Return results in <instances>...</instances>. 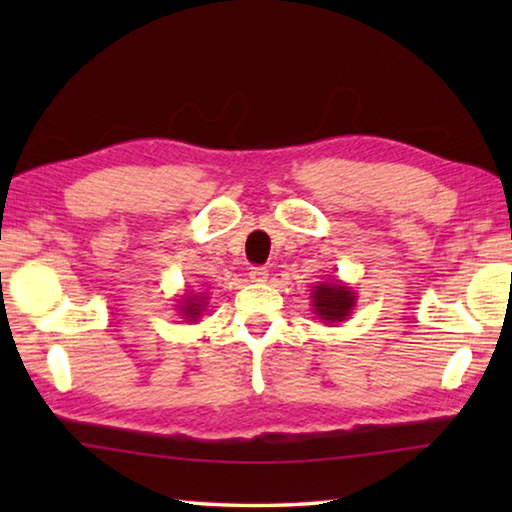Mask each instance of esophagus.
I'll use <instances>...</instances> for the list:
<instances>
[{
	"label": "esophagus",
	"instance_id": "1",
	"mask_svg": "<svg viewBox=\"0 0 512 512\" xmlns=\"http://www.w3.org/2000/svg\"><path fill=\"white\" fill-rule=\"evenodd\" d=\"M266 277H268V271L264 266L250 268V280H253V282H266Z\"/></svg>",
	"mask_w": 512,
	"mask_h": 512
}]
</instances>
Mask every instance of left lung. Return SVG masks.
Instances as JSON below:
<instances>
[{
	"instance_id": "1",
	"label": "left lung",
	"mask_w": 512,
	"mask_h": 512,
	"mask_svg": "<svg viewBox=\"0 0 512 512\" xmlns=\"http://www.w3.org/2000/svg\"><path fill=\"white\" fill-rule=\"evenodd\" d=\"M354 296L350 287L341 282H320L311 291V302H314V314L323 323H341L348 318L354 309Z\"/></svg>"
}]
</instances>
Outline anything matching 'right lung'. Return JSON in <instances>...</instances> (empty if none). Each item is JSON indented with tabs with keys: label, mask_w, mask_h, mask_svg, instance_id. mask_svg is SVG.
I'll list each match as a JSON object with an SVG mask.
<instances>
[{
	"label": "right lung",
	"mask_w": 512,
	"mask_h": 512,
	"mask_svg": "<svg viewBox=\"0 0 512 512\" xmlns=\"http://www.w3.org/2000/svg\"><path fill=\"white\" fill-rule=\"evenodd\" d=\"M205 296H183V300H180V314H183L189 320H196L198 316H201V311L205 309Z\"/></svg>",
	"instance_id": "obj_1"
}]
</instances>
